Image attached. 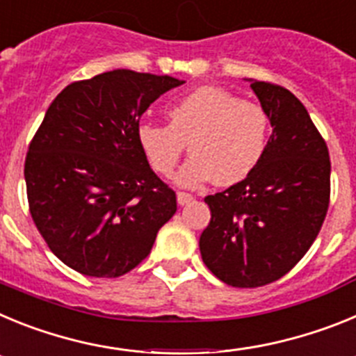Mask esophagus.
I'll return each instance as SVG.
<instances>
[{"instance_id": "1", "label": "esophagus", "mask_w": 356, "mask_h": 356, "mask_svg": "<svg viewBox=\"0 0 356 356\" xmlns=\"http://www.w3.org/2000/svg\"><path fill=\"white\" fill-rule=\"evenodd\" d=\"M176 200H178V203H180V205H188V203H191L194 197H193V194L184 193V191H178V193H176Z\"/></svg>"}]
</instances>
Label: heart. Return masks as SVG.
<instances>
[{"instance_id":"b5f03b06","label":"heart","mask_w":356,"mask_h":356,"mask_svg":"<svg viewBox=\"0 0 356 356\" xmlns=\"http://www.w3.org/2000/svg\"><path fill=\"white\" fill-rule=\"evenodd\" d=\"M168 121L140 122L137 140L160 176L175 172L188 144L193 159L176 178L185 187H200L209 180L229 187L246 180L262 162L271 135L262 105L219 87L185 94L168 108Z\"/></svg>"}]
</instances>
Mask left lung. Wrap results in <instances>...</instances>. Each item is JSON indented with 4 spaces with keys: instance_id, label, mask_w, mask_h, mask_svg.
Wrapping results in <instances>:
<instances>
[{
    "instance_id": "left-lung-1",
    "label": "left lung",
    "mask_w": 356,
    "mask_h": 356,
    "mask_svg": "<svg viewBox=\"0 0 356 356\" xmlns=\"http://www.w3.org/2000/svg\"><path fill=\"white\" fill-rule=\"evenodd\" d=\"M251 89L273 127L266 155L246 180L205 197L212 217L200 237L205 266L238 289L287 275L314 244L330 205L328 146L303 103L271 81Z\"/></svg>"
}]
</instances>
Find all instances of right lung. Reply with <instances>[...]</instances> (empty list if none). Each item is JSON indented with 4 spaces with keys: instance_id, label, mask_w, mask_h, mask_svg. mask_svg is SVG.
Segmentation results:
<instances>
[{
    "instance_id": "1",
    "label": "right lung",
    "mask_w": 356,
    "mask_h": 356,
    "mask_svg": "<svg viewBox=\"0 0 356 356\" xmlns=\"http://www.w3.org/2000/svg\"><path fill=\"white\" fill-rule=\"evenodd\" d=\"M178 78L115 69L72 81L35 131L24 180L31 219L74 271L118 278L149 254L175 216L176 193L137 140L140 115Z\"/></svg>"
}]
</instances>
